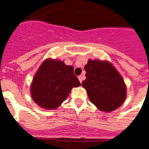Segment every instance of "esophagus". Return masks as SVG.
<instances>
[{
  "instance_id": "1",
  "label": "esophagus",
  "mask_w": 149,
  "mask_h": 149,
  "mask_svg": "<svg viewBox=\"0 0 149 149\" xmlns=\"http://www.w3.org/2000/svg\"><path fill=\"white\" fill-rule=\"evenodd\" d=\"M78 79H79V82H82V81H83V79H85V76H83V75H79V76L78 77Z\"/></svg>"
}]
</instances>
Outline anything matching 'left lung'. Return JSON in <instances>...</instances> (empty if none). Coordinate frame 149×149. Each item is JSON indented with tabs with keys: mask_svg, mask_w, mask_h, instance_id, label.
I'll list each match as a JSON object with an SVG mask.
<instances>
[{
	"mask_svg": "<svg viewBox=\"0 0 149 149\" xmlns=\"http://www.w3.org/2000/svg\"><path fill=\"white\" fill-rule=\"evenodd\" d=\"M86 79L82 85L89 99L100 111L112 112L126 99L127 88L119 72L107 60L90 59L85 66Z\"/></svg>",
	"mask_w": 149,
	"mask_h": 149,
	"instance_id": "left-lung-1",
	"label": "left lung"
}]
</instances>
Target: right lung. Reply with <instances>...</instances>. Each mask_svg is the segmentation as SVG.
<instances>
[{
  "mask_svg": "<svg viewBox=\"0 0 149 149\" xmlns=\"http://www.w3.org/2000/svg\"><path fill=\"white\" fill-rule=\"evenodd\" d=\"M80 85L72 66L66 65L64 61L48 58L34 74L30 93L40 108L54 110L67 99L73 87Z\"/></svg>",
  "mask_w": 149,
  "mask_h": 149,
  "instance_id": "1",
  "label": "right lung"
}]
</instances>
